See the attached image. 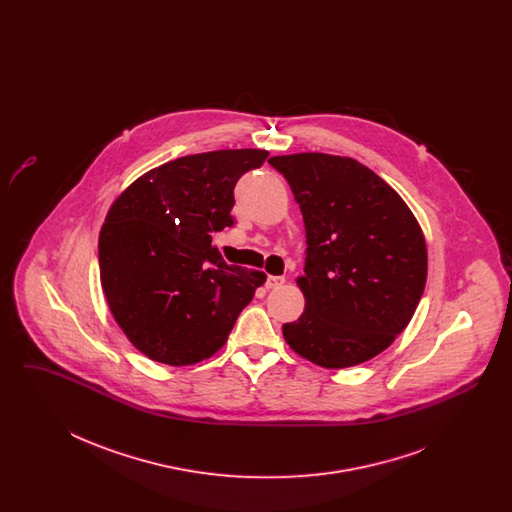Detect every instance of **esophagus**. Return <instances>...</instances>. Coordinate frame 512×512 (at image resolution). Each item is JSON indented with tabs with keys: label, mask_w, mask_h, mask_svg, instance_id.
<instances>
[{
	"label": "esophagus",
	"mask_w": 512,
	"mask_h": 512,
	"mask_svg": "<svg viewBox=\"0 0 512 512\" xmlns=\"http://www.w3.org/2000/svg\"><path fill=\"white\" fill-rule=\"evenodd\" d=\"M284 282H286L284 276H268L265 286H267V290H276V288H280Z\"/></svg>",
	"instance_id": "esophagus-1"
}]
</instances>
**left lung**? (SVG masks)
I'll return each mask as SVG.
<instances>
[{"mask_svg": "<svg viewBox=\"0 0 512 512\" xmlns=\"http://www.w3.org/2000/svg\"><path fill=\"white\" fill-rule=\"evenodd\" d=\"M307 232L297 286L305 311L284 324L293 351L322 368L361 365L388 349L424 292L428 249L418 220L386 180L328 153L276 155Z\"/></svg>", "mask_w": 512, "mask_h": 512, "instance_id": "1", "label": "left lung"}]
</instances>
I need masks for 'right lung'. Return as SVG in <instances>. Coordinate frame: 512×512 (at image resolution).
<instances>
[{
	"mask_svg": "<svg viewBox=\"0 0 512 512\" xmlns=\"http://www.w3.org/2000/svg\"><path fill=\"white\" fill-rule=\"evenodd\" d=\"M267 149L186 155L136 178L99 230V278L128 341L151 361L211 359L267 274L226 265L211 232L232 226L234 186Z\"/></svg>",
	"mask_w": 512,
	"mask_h": 512,
	"instance_id": "right-lung-1",
	"label": "right lung"
}]
</instances>
